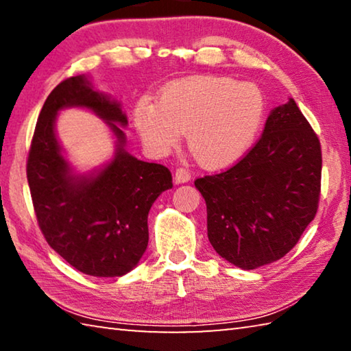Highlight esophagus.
I'll return each mask as SVG.
<instances>
[{
  "label": "esophagus",
  "instance_id": "obj_1",
  "mask_svg": "<svg viewBox=\"0 0 351 351\" xmlns=\"http://www.w3.org/2000/svg\"><path fill=\"white\" fill-rule=\"evenodd\" d=\"M190 173L186 169H178L175 171V182L176 184H184V182H189L190 181Z\"/></svg>",
  "mask_w": 351,
  "mask_h": 351
}]
</instances>
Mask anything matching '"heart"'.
Returning a JSON list of instances; mask_svg holds the SVG:
<instances>
[{"instance_id": "b5f03b06", "label": "heart", "mask_w": 351, "mask_h": 351, "mask_svg": "<svg viewBox=\"0 0 351 351\" xmlns=\"http://www.w3.org/2000/svg\"><path fill=\"white\" fill-rule=\"evenodd\" d=\"M260 88L230 77L197 75L170 82L158 100L142 97L133 108V123L153 156L187 145L201 167L228 169L252 147L265 119Z\"/></svg>"}]
</instances>
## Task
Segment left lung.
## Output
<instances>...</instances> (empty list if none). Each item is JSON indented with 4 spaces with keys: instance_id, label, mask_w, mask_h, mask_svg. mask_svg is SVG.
I'll list each match as a JSON object with an SVG mask.
<instances>
[{
    "instance_id": "left-lung-1",
    "label": "left lung",
    "mask_w": 351,
    "mask_h": 351,
    "mask_svg": "<svg viewBox=\"0 0 351 351\" xmlns=\"http://www.w3.org/2000/svg\"><path fill=\"white\" fill-rule=\"evenodd\" d=\"M320 173V142L289 97L271 110L260 141L239 164L195 181L217 254L241 269L282 258L316 215Z\"/></svg>"
}]
</instances>
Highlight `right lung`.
I'll list each match as a JSON object with an SVG mask.
<instances>
[{
    "instance_id": "1",
    "label": "right lung",
    "mask_w": 351,
    "mask_h": 351,
    "mask_svg": "<svg viewBox=\"0 0 351 351\" xmlns=\"http://www.w3.org/2000/svg\"><path fill=\"white\" fill-rule=\"evenodd\" d=\"M66 108L93 110L117 139L110 161L88 174L69 164L56 138V114ZM127 125L121 102L82 74L52 90L35 127L27 182L38 226L49 246L88 276L121 277L136 268L148 245V212L173 187L167 167L127 152Z\"/></svg>"
}]
</instances>
